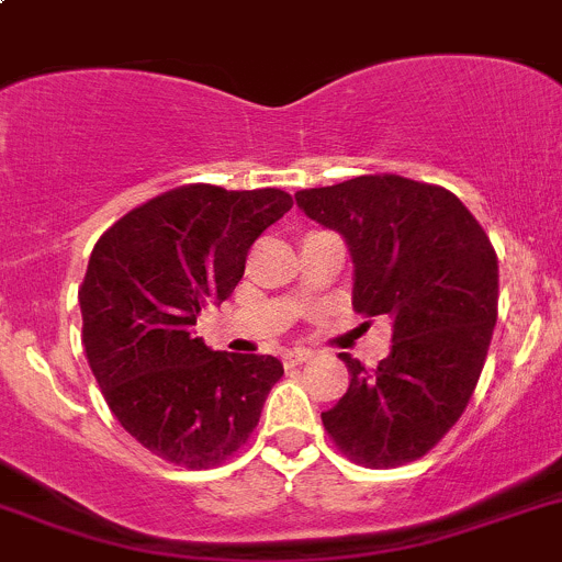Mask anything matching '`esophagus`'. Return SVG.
<instances>
[{
	"mask_svg": "<svg viewBox=\"0 0 562 562\" xmlns=\"http://www.w3.org/2000/svg\"><path fill=\"white\" fill-rule=\"evenodd\" d=\"M307 359H313V350H307V348H293V350H285V353H282V364L285 367H296Z\"/></svg>",
	"mask_w": 562,
	"mask_h": 562,
	"instance_id": "obj_1",
	"label": "esophagus"
}]
</instances>
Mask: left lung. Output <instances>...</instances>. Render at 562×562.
<instances>
[{
    "label": "left lung",
    "mask_w": 562,
    "mask_h": 562,
    "mask_svg": "<svg viewBox=\"0 0 562 562\" xmlns=\"http://www.w3.org/2000/svg\"><path fill=\"white\" fill-rule=\"evenodd\" d=\"M310 220L345 236L353 310L389 315L391 353L350 386L323 427L345 457L386 470L440 443L468 407L497 321V255L454 192L396 173L299 190Z\"/></svg>",
    "instance_id": "1"
}]
</instances>
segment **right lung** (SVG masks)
<instances>
[{"instance_id":"add662e5","label":"right lung","mask_w":562,"mask_h":562,"mask_svg":"<svg viewBox=\"0 0 562 562\" xmlns=\"http://www.w3.org/2000/svg\"><path fill=\"white\" fill-rule=\"evenodd\" d=\"M291 206L274 187L184 184L124 214L92 249L78 291L89 367L119 424L166 462L214 468L258 427L282 364L206 348L192 326L234 293L252 241Z\"/></svg>"}]
</instances>
